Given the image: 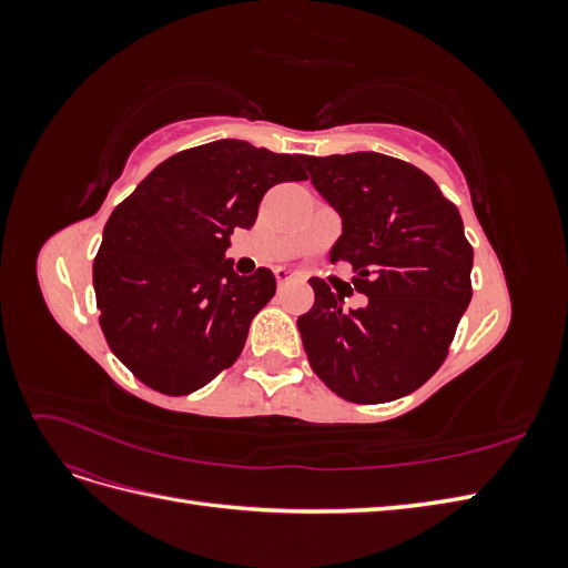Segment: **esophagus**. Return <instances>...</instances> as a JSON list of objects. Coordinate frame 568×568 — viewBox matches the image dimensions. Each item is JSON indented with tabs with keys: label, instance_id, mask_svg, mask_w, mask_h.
Instances as JSON below:
<instances>
[{
	"label": "esophagus",
	"instance_id": "34e87169",
	"mask_svg": "<svg viewBox=\"0 0 568 568\" xmlns=\"http://www.w3.org/2000/svg\"><path fill=\"white\" fill-rule=\"evenodd\" d=\"M274 277H277L280 286H286L291 282H303V274L294 272V270H286V267H277L274 270Z\"/></svg>",
	"mask_w": 568,
	"mask_h": 568
}]
</instances>
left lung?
Here are the masks:
<instances>
[{"instance_id":"8db88e82","label":"left lung","mask_w":568,"mask_h":568,"mask_svg":"<svg viewBox=\"0 0 568 568\" xmlns=\"http://www.w3.org/2000/svg\"><path fill=\"white\" fill-rule=\"evenodd\" d=\"M317 192L341 215L329 261L353 265L367 305L346 311L320 277L298 317L313 372L343 400L403 398L448 357L471 301L474 248L457 205L419 168L374 151L305 156Z\"/></svg>"}]
</instances>
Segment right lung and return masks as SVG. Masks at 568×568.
<instances>
[{
	"label": "right lung",
	"mask_w": 568,
	"mask_h": 568,
	"mask_svg": "<svg viewBox=\"0 0 568 568\" xmlns=\"http://www.w3.org/2000/svg\"><path fill=\"white\" fill-rule=\"evenodd\" d=\"M301 153L220 140L175 153L111 213L92 277L99 324L136 379L186 395L236 363L277 291L267 267L239 277L230 236L251 230L270 186L307 180Z\"/></svg>",
	"instance_id": "obj_1"
}]
</instances>
